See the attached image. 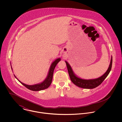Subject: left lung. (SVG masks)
I'll return each mask as SVG.
<instances>
[{
  "label": "left lung",
  "instance_id": "left-lung-1",
  "mask_svg": "<svg viewBox=\"0 0 122 122\" xmlns=\"http://www.w3.org/2000/svg\"><path fill=\"white\" fill-rule=\"evenodd\" d=\"M65 62L66 63L68 72L71 80L75 85L82 88L93 89L99 86L109 75L111 71L112 66V56H111L110 64L106 72L101 76L97 78L93 79H83L79 77L74 73L71 66L69 63L66 61H65Z\"/></svg>",
  "mask_w": 122,
  "mask_h": 122
}]
</instances>
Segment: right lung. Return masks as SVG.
Wrapping results in <instances>:
<instances>
[{
    "label": "right lung",
    "instance_id": "right-lung-1",
    "mask_svg": "<svg viewBox=\"0 0 122 122\" xmlns=\"http://www.w3.org/2000/svg\"><path fill=\"white\" fill-rule=\"evenodd\" d=\"M60 60H61V58H59L56 59L54 61H53L51 63V64L50 66V67L49 68V71H48V73L46 78L43 81H42L39 83L35 84L34 85H27V84H25V83L22 82L21 81H20L18 79L16 78V77L14 75V76L17 80H18V81L20 83H21L23 85H24L25 87H26L27 89H28L30 90H32L33 91H39L44 90L45 89L48 88L50 86V85H51V81H52V79H53L54 69H55V67L56 66V65L57 64V63ZM11 69L12 70V68L11 66Z\"/></svg>",
    "mask_w": 122,
    "mask_h": 122
}]
</instances>
